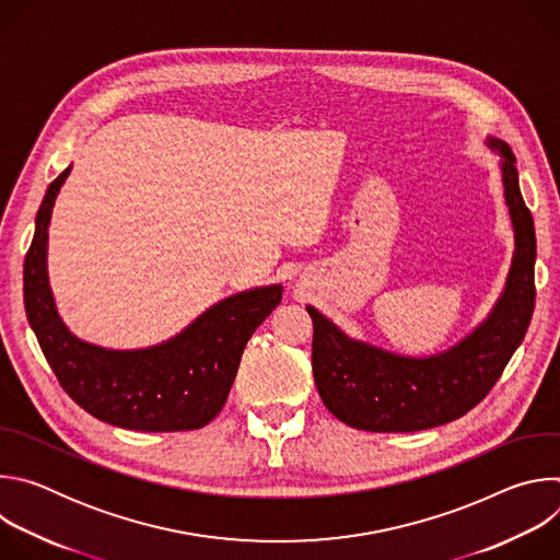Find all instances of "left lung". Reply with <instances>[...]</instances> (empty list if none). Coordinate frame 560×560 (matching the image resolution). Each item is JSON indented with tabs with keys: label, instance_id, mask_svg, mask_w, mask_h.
I'll return each mask as SVG.
<instances>
[{
	"label": "left lung",
	"instance_id": "obj_1",
	"mask_svg": "<svg viewBox=\"0 0 560 560\" xmlns=\"http://www.w3.org/2000/svg\"><path fill=\"white\" fill-rule=\"evenodd\" d=\"M505 203L514 225V257L505 290L486 322L447 352L412 359L346 337L307 305L312 316V374L324 406L365 432H419L460 419L490 394L525 339L534 312L536 234L518 186L516 156L501 139Z\"/></svg>",
	"mask_w": 560,
	"mask_h": 560
}]
</instances>
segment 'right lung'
Wrapping results in <instances>:
<instances>
[{
  "instance_id": "right-lung-1",
  "label": "right lung",
  "mask_w": 560,
  "mask_h": 560,
  "mask_svg": "<svg viewBox=\"0 0 560 560\" xmlns=\"http://www.w3.org/2000/svg\"><path fill=\"white\" fill-rule=\"evenodd\" d=\"M70 166L48 186L24 261V305L39 348L72 401L100 421L141 432L208 425L223 408L244 348L281 303V285L255 288L206 310L175 339L145 350L79 341L59 318L46 275L55 197Z\"/></svg>"
}]
</instances>
